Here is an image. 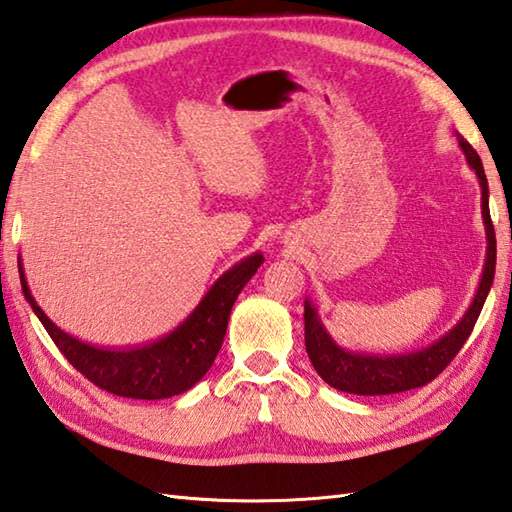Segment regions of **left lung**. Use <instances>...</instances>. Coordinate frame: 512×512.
Wrapping results in <instances>:
<instances>
[{"label": "left lung", "instance_id": "obj_1", "mask_svg": "<svg viewBox=\"0 0 512 512\" xmlns=\"http://www.w3.org/2000/svg\"><path fill=\"white\" fill-rule=\"evenodd\" d=\"M459 146H462L468 166L475 170L482 186V217L486 226V264L482 273V282L475 293L473 304L466 310V315L459 319V324L448 330V333L437 339L422 350L408 355H368V353H353V350L339 348L333 337L326 333L324 324L319 322L315 306L304 302V333H306V353L313 362L317 375L337 390L353 395H390V393H404V390H413L419 386H426L428 382L442 373V370L453 362L459 348L466 344L475 328L479 313H482L484 302L488 297V290L493 286L495 277V259H497V242H495V228L490 222V208H488V182L482 166V159L475 153L462 135H457Z\"/></svg>", "mask_w": 512, "mask_h": 512}]
</instances>
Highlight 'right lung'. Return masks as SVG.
Returning a JSON list of instances; mask_svg holds the SVG:
<instances>
[{"instance_id": "right-lung-1", "label": "right lung", "mask_w": 512, "mask_h": 512, "mask_svg": "<svg viewBox=\"0 0 512 512\" xmlns=\"http://www.w3.org/2000/svg\"><path fill=\"white\" fill-rule=\"evenodd\" d=\"M262 264V253L242 259L210 286L202 302L173 333L153 344L128 350L95 348L59 330L30 295L22 262H19V282H22L24 297L35 310L39 322L44 324L50 339L88 382L119 397L166 399L186 393L213 366L219 348L224 344L235 299Z\"/></svg>"}]
</instances>
